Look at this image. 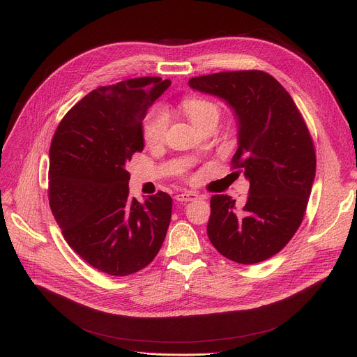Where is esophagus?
I'll return each instance as SVG.
<instances>
[{"label":"esophagus","mask_w":357,"mask_h":357,"mask_svg":"<svg viewBox=\"0 0 357 357\" xmlns=\"http://www.w3.org/2000/svg\"><path fill=\"white\" fill-rule=\"evenodd\" d=\"M175 198H176V201H179V202H188V201H194V199H197V198H198V195H197L195 192L188 191V192L178 194Z\"/></svg>","instance_id":"1"}]
</instances>
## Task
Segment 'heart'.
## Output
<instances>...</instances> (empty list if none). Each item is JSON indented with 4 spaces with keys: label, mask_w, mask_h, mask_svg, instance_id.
I'll use <instances>...</instances> for the list:
<instances>
[{
    "label": "heart",
    "mask_w": 357,
    "mask_h": 357,
    "mask_svg": "<svg viewBox=\"0 0 357 357\" xmlns=\"http://www.w3.org/2000/svg\"><path fill=\"white\" fill-rule=\"evenodd\" d=\"M181 108L183 114L191 121V124L201 130L204 126L210 123H218L221 111L217 104L202 100V98H188L182 101ZM167 116L166 112L160 108L153 109L147 116L144 126H143V137L147 144H158L163 140L166 128H167Z\"/></svg>",
    "instance_id": "1"
}]
</instances>
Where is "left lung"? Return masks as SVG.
Returning <instances> with one entry per match:
<instances>
[{
  "instance_id": "8db88e82",
  "label": "left lung",
  "mask_w": 357,
  "mask_h": 357,
  "mask_svg": "<svg viewBox=\"0 0 357 357\" xmlns=\"http://www.w3.org/2000/svg\"><path fill=\"white\" fill-rule=\"evenodd\" d=\"M188 84L233 109L238 147L231 165L250 182L240 210L229 195L211 197L210 241L237 264H259L282 250L303 222L317 162L310 131L287 89L264 70L218 72Z\"/></svg>"
}]
</instances>
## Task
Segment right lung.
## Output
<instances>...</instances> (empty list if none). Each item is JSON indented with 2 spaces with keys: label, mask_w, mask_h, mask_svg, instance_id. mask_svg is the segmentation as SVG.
Listing matches in <instances>:
<instances>
[{
  "label": "right lung",
  "mask_w": 357,
  "mask_h": 357,
  "mask_svg": "<svg viewBox=\"0 0 357 357\" xmlns=\"http://www.w3.org/2000/svg\"><path fill=\"white\" fill-rule=\"evenodd\" d=\"M171 85L143 77L91 91L62 119L50 144L49 204L68 245L111 276L146 268L159 253L172 198L128 195L126 165L144 147L143 120Z\"/></svg>",
  "instance_id": "right-lung-1"
}]
</instances>
